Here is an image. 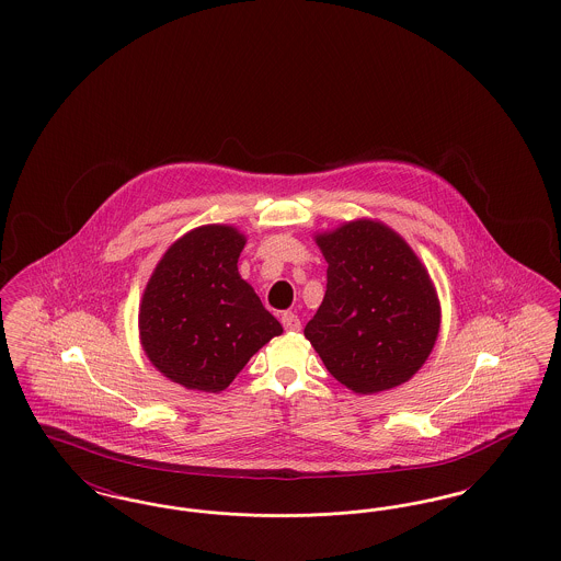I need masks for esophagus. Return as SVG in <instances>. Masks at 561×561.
Segmentation results:
<instances>
[{
	"label": "esophagus",
	"instance_id": "obj_1",
	"mask_svg": "<svg viewBox=\"0 0 561 561\" xmlns=\"http://www.w3.org/2000/svg\"><path fill=\"white\" fill-rule=\"evenodd\" d=\"M282 325L288 332H298L300 330V320H298V316L293 313V311H286V313H282Z\"/></svg>",
	"mask_w": 561,
	"mask_h": 561
}]
</instances>
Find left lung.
<instances>
[{"mask_svg": "<svg viewBox=\"0 0 561 561\" xmlns=\"http://www.w3.org/2000/svg\"><path fill=\"white\" fill-rule=\"evenodd\" d=\"M328 284L305 336L353 393L400 387L435 347L442 307L408 241L380 220L357 218L316 236Z\"/></svg>", "mask_w": 561, "mask_h": 561, "instance_id": "8db88e82", "label": "left lung"}]
</instances>
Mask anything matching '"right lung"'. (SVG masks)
I'll return each instance as SVG.
<instances>
[{
  "label": "right lung",
  "mask_w": 561,
  "mask_h": 561,
  "mask_svg": "<svg viewBox=\"0 0 561 561\" xmlns=\"http://www.w3.org/2000/svg\"><path fill=\"white\" fill-rule=\"evenodd\" d=\"M243 245L236 227L202 225L165 250L142 293V351L165 378L191 391H225L248 359L284 332L241 279Z\"/></svg>",
  "instance_id": "add662e5"
}]
</instances>
